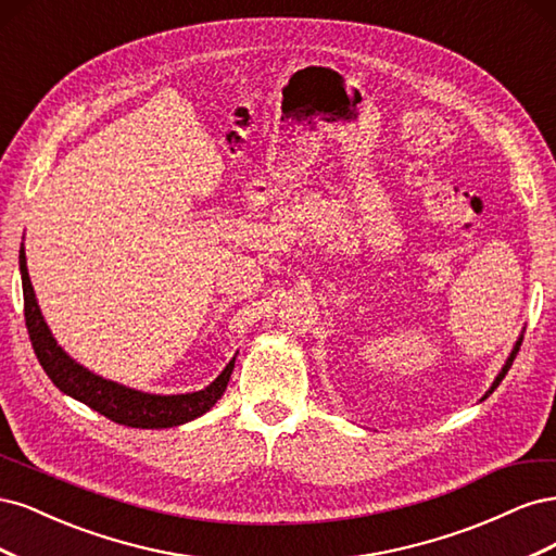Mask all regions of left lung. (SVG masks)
I'll return each mask as SVG.
<instances>
[{
	"mask_svg": "<svg viewBox=\"0 0 556 556\" xmlns=\"http://www.w3.org/2000/svg\"><path fill=\"white\" fill-rule=\"evenodd\" d=\"M519 345H521V339L515 343V348H513V352H510V357H508V362H506V366H503L501 368V374L496 376V380H494V384H492V390L490 392H486V394H492L494 390H496V387H498V382L503 380V378H506V374H508V368L513 366V362H515V357H517V352H519Z\"/></svg>",
	"mask_w": 556,
	"mask_h": 556,
	"instance_id": "1",
	"label": "left lung"
}]
</instances>
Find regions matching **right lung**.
I'll use <instances>...</instances> for the list:
<instances>
[{"label": "right lung", "instance_id": "1", "mask_svg": "<svg viewBox=\"0 0 556 556\" xmlns=\"http://www.w3.org/2000/svg\"><path fill=\"white\" fill-rule=\"evenodd\" d=\"M21 274H23L25 325H27L31 348H35V355L43 366V371L64 394L83 401L99 415L109 417L111 422L137 427V429H166V427L185 425L190 422V419L211 410L215 406V401L220 399L223 392L227 390L229 376L233 371V359L227 364L225 371L206 387V390L192 392V394H176V396L143 394L90 374L88 368H83L66 355V352L55 343L53 333L48 331L41 311L37 306L35 290H31V282L27 276L23 248H21Z\"/></svg>", "mask_w": 556, "mask_h": 556}]
</instances>
